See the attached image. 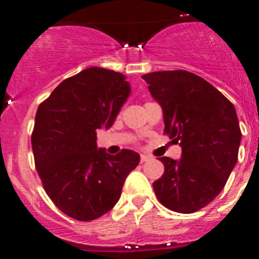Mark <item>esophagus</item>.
I'll list each match as a JSON object with an SVG mask.
<instances>
[{
    "label": "esophagus",
    "instance_id": "obj_1",
    "mask_svg": "<svg viewBox=\"0 0 259 259\" xmlns=\"http://www.w3.org/2000/svg\"><path fill=\"white\" fill-rule=\"evenodd\" d=\"M152 158L149 157V155H145V154H142L140 155V163H144V162H148V160H150Z\"/></svg>",
    "mask_w": 259,
    "mask_h": 259
}]
</instances>
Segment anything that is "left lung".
I'll return each instance as SVG.
<instances>
[{
  "label": "left lung",
  "instance_id": "obj_1",
  "mask_svg": "<svg viewBox=\"0 0 259 259\" xmlns=\"http://www.w3.org/2000/svg\"><path fill=\"white\" fill-rule=\"evenodd\" d=\"M164 117V134L180 144V160L159 158L164 173L155 196L172 211L191 214L212 201L237 164L242 132L235 107L212 84L187 71L142 76Z\"/></svg>",
  "mask_w": 259,
  "mask_h": 259
}]
</instances>
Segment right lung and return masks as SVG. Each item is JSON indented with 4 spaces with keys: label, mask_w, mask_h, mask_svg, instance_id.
<instances>
[{
    "label": "right lung",
    "mask_w": 259,
    "mask_h": 259,
    "mask_svg": "<svg viewBox=\"0 0 259 259\" xmlns=\"http://www.w3.org/2000/svg\"><path fill=\"white\" fill-rule=\"evenodd\" d=\"M130 95L124 74L91 67L64 79L37 107L31 147L35 167L53 204L78 222L115 206L139 154L109 155L96 147V130L109 129Z\"/></svg>",
    "instance_id": "obj_1"
}]
</instances>
